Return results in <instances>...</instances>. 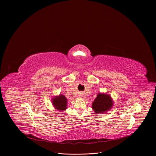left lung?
<instances>
[{
  "label": "left lung",
  "mask_w": 156,
  "mask_h": 156,
  "mask_svg": "<svg viewBox=\"0 0 156 156\" xmlns=\"http://www.w3.org/2000/svg\"><path fill=\"white\" fill-rule=\"evenodd\" d=\"M112 105V100L109 95L99 93L93 102L92 108L96 114H101L111 109Z\"/></svg>",
  "instance_id": "left-lung-1"
}]
</instances>
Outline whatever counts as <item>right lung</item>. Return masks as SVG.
<instances>
[{"mask_svg": "<svg viewBox=\"0 0 156 156\" xmlns=\"http://www.w3.org/2000/svg\"><path fill=\"white\" fill-rule=\"evenodd\" d=\"M66 104H67V99L64 95L60 94L52 99V104L54 107L58 110H64L66 108Z\"/></svg>", "mask_w": 156, "mask_h": 156, "instance_id": "add662e5", "label": "right lung"}]
</instances>
